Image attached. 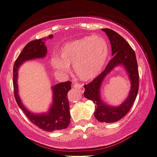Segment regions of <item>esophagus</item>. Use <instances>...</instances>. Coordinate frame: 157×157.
I'll return each mask as SVG.
<instances>
[{
    "mask_svg": "<svg viewBox=\"0 0 157 157\" xmlns=\"http://www.w3.org/2000/svg\"><path fill=\"white\" fill-rule=\"evenodd\" d=\"M74 88H75V89H77V90H80V91L81 92H83V85L82 84H80V83H77V82H75V83H74Z\"/></svg>",
    "mask_w": 157,
    "mask_h": 157,
    "instance_id": "34e87169",
    "label": "esophagus"
}]
</instances>
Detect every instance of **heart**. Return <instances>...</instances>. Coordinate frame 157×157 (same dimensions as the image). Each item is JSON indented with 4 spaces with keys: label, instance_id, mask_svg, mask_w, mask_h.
I'll list each match as a JSON object with an SVG mask.
<instances>
[{
    "label": "heart",
    "instance_id": "heart-1",
    "mask_svg": "<svg viewBox=\"0 0 157 157\" xmlns=\"http://www.w3.org/2000/svg\"><path fill=\"white\" fill-rule=\"evenodd\" d=\"M108 42L101 36H86L64 44L59 50V57L53 56L51 65L55 71L66 74L74 64L75 74L82 80L97 77L108 59Z\"/></svg>",
    "mask_w": 157,
    "mask_h": 157
}]
</instances>
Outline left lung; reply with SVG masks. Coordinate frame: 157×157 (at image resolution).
<instances>
[{
	"label": "left lung",
	"instance_id": "8db88e82",
	"mask_svg": "<svg viewBox=\"0 0 157 157\" xmlns=\"http://www.w3.org/2000/svg\"><path fill=\"white\" fill-rule=\"evenodd\" d=\"M108 36L112 47V58L103 72L91 83L85 85L84 96L96 105L95 118L100 122L113 123L119 121L129 112L134 104L139 89V74L134 51L127 41L118 33L110 29H102ZM122 66L126 70L131 83V89L127 98L118 107H113L103 102L101 89L105 77L116 67Z\"/></svg>",
	"mask_w": 157,
	"mask_h": 157
}]
</instances>
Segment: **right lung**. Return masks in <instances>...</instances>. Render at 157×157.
Returning a JSON list of instances; mask_svg holds the SVG:
<instances>
[{"mask_svg": "<svg viewBox=\"0 0 157 157\" xmlns=\"http://www.w3.org/2000/svg\"><path fill=\"white\" fill-rule=\"evenodd\" d=\"M53 36L36 39L29 42L24 47L21 53L16 60L13 66V88L14 96L19 107L23 110L32 123L45 131L52 132L54 131L65 129L71 122L69 102L67 100V93L71 89V82L59 83L52 86V102L48 112L42 113H34L29 110L22 102L19 96L18 89V70L22 64L30 60L43 58L46 56L47 46L45 40L52 39Z\"/></svg>", "mask_w": 157, "mask_h": 157, "instance_id": "1", "label": "right lung"}]
</instances>
